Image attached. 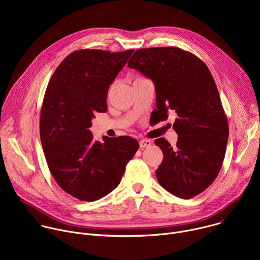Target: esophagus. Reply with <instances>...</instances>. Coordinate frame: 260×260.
Listing matches in <instances>:
<instances>
[{"instance_id": "34e87169", "label": "esophagus", "mask_w": 260, "mask_h": 260, "mask_svg": "<svg viewBox=\"0 0 260 260\" xmlns=\"http://www.w3.org/2000/svg\"><path fill=\"white\" fill-rule=\"evenodd\" d=\"M152 144V142L150 140H141L139 142L140 148H145V147H149Z\"/></svg>"}]
</instances>
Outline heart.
<instances>
[{"instance_id":"obj_1","label":"heart","mask_w":260,"mask_h":260,"mask_svg":"<svg viewBox=\"0 0 260 260\" xmlns=\"http://www.w3.org/2000/svg\"><path fill=\"white\" fill-rule=\"evenodd\" d=\"M138 79H142V77H139V78H137L136 80H138Z\"/></svg>"}]
</instances>
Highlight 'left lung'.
Returning <instances> with one entry per match:
<instances>
[{"label":"left lung","instance_id":"8db88e82","mask_svg":"<svg viewBox=\"0 0 260 260\" xmlns=\"http://www.w3.org/2000/svg\"><path fill=\"white\" fill-rule=\"evenodd\" d=\"M127 64L153 81L157 119L167 120L171 110L177 115L176 146L164 138L154 142L164 153L157 181L170 193L192 199L216 179L229 139L228 117L212 74L197 55L173 46L138 49Z\"/></svg>","mask_w":260,"mask_h":260}]
</instances>
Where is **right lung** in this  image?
Here are the masks:
<instances>
[{
    "label": "right lung",
    "instance_id": "obj_1",
    "mask_svg": "<svg viewBox=\"0 0 260 260\" xmlns=\"http://www.w3.org/2000/svg\"><path fill=\"white\" fill-rule=\"evenodd\" d=\"M133 52L76 50L47 85L40 116L45 158L58 186L80 201L94 202L115 189L139 148L126 136L100 143L88 129L94 114L107 111L108 89Z\"/></svg>",
    "mask_w": 260,
    "mask_h": 260
}]
</instances>
